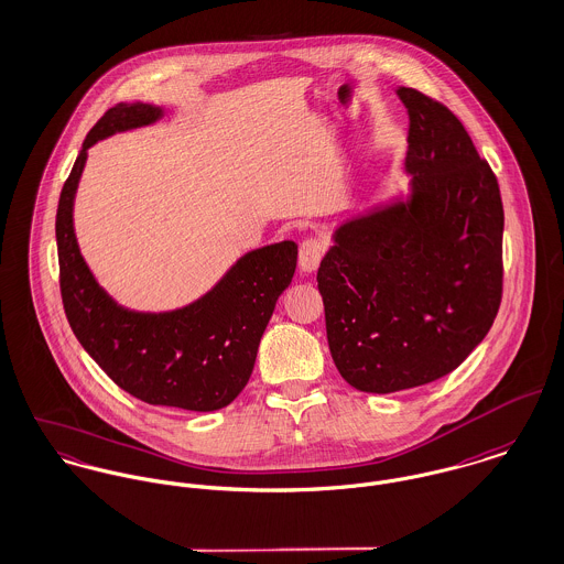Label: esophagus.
Returning a JSON list of instances; mask_svg holds the SVG:
<instances>
[{"mask_svg": "<svg viewBox=\"0 0 564 564\" xmlns=\"http://www.w3.org/2000/svg\"><path fill=\"white\" fill-rule=\"evenodd\" d=\"M325 250L327 248H325V243L321 239H314V237L306 239L302 243V248H300V267H302V271H306V273L316 271V267L321 264V260L325 257Z\"/></svg>", "mask_w": 564, "mask_h": 564, "instance_id": "obj_1", "label": "esophagus"}]
</instances>
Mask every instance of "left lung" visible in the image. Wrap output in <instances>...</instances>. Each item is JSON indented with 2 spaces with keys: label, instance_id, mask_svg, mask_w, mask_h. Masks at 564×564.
<instances>
[{
  "label": "left lung",
  "instance_id": "8db88e82",
  "mask_svg": "<svg viewBox=\"0 0 564 564\" xmlns=\"http://www.w3.org/2000/svg\"><path fill=\"white\" fill-rule=\"evenodd\" d=\"M411 198L343 224L316 282L343 379L388 394L453 372L502 302L505 208L498 178L462 120L413 88Z\"/></svg>",
  "mask_w": 564,
  "mask_h": 564
}]
</instances>
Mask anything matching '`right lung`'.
Wrapping results in <instances>:
<instances>
[{
	"instance_id": "right-lung-1",
	"label": "right lung",
	"mask_w": 564,
	"mask_h": 564,
	"mask_svg": "<svg viewBox=\"0 0 564 564\" xmlns=\"http://www.w3.org/2000/svg\"><path fill=\"white\" fill-rule=\"evenodd\" d=\"M159 116L161 109L147 102H118L86 135L55 215L62 304L82 347L131 397L163 408L221 410L254 370L262 332L293 280L297 246L282 241L246 254L192 306L161 314L118 306L79 254L73 198L95 142Z\"/></svg>"
}]
</instances>
